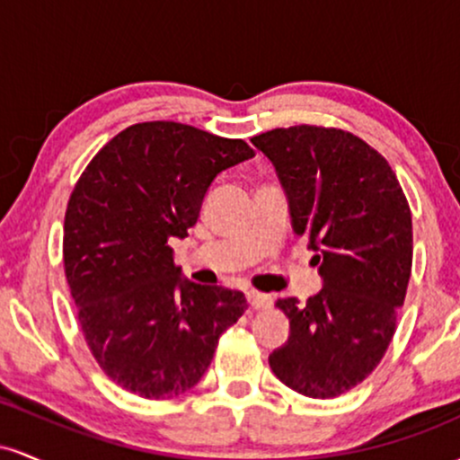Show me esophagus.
Masks as SVG:
<instances>
[{
  "mask_svg": "<svg viewBox=\"0 0 460 460\" xmlns=\"http://www.w3.org/2000/svg\"><path fill=\"white\" fill-rule=\"evenodd\" d=\"M246 300L252 309H268L272 305L270 294H261V292H248Z\"/></svg>",
  "mask_w": 460,
  "mask_h": 460,
  "instance_id": "1",
  "label": "esophagus"
}]
</instances>
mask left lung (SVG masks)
Segmentation results:
<instances>
[{
	"mask_svg": "<svg viewBox=\"0 0 460 460\" xmlns=\"http://www.w3.org/2000/svg\"><path fill=\"white\" fill-rule=\"evenodd\" d=\"M251 142L272 162L322 279L305 305L277 303L289 337L268 361L294 392L335 398L372 374L394 337L413 263L409 203L387 160L348 131L296 125Z\"/></svg>",
	"mask_w": 460,
	"mask_h": 460,
	"instance_id": "8db88e82",
	"label": "left lung"
}]
</instances>
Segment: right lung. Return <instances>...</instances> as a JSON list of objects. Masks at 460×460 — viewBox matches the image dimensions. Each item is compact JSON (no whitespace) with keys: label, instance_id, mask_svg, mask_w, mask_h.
<instances>
[{"label":"right lung","instance_id":"obj_1","mask_svg":"<svg viewBox=\"0 0 460 460\" xmlns=\"http://www.w3.org/2000/svg\"><path fill=\"white\" fill-rule=\"evenodd\" d=\"M252 155L244 140L138 123L93 157L68 199L65 272L79 326L103 372L140 398L192 389L244 314L237 289L181 279L168 240H183L214 179Z\"/></svg>","mask_w":460,"mask_h":460}]
</instances>
